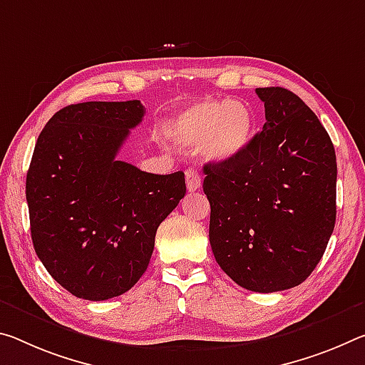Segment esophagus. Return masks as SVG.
<instances>
[{"mask_svg":"<svg viewBox=\"0 0 365 365\" xmlns=\"http://www.w3.org/2000/svg\"><path fill=\"white\" fill-rule=\"evenodd\" d=\"M185 180H187V188L188 192H196L201 187V177L200 173L195 169H187L185 170Z\"/></svg>","mask_w":365,"mask_h":365,"instance_id":"esophagus-1","label":"esophagus"}]
</instances>
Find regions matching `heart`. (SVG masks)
<instances>
[{
    "mask_svg": "<svg viewBox=\"0 0 365 365\" xmlns=\"http://www.w3.org/2000/svg\"><path fill=\"white\" fill-rule=\"evenodd\" d=\"M170 133L182 146H201L207 159L230 160L250 144L253 115L244 102L203 101L178 113Z\"/></svg>",
    "mask_w": 365,
    "mask_h": 365,
    "instance_id": "heart-1",
    "label": "heart"
}]
</instances>
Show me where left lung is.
Returning <instances> with one entry per match:
<instances>
[{
  "label": "left lung",
  "instance_id": "1",
  "mask_svg": "<svg viewBox=\"0 0 365 365\" xmlns=\"http://www.w3.org/2000/svg\"><path fill=\"white\" fill-rule=\"evenodd\" d=\"M266 123L244 153L205 165L210 242L230 279L253 292L299 286L327 250L336 221V154L304 101L258 88Z\"/></svg>",
  "mask_w": 365,
  "mask_h": 365
}]
</instances>
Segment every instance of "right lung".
<instances>
[{
	"instance_id": "1",
	"label": "right lung",
	"mask_w": 365,
	"mask_h": 365,
	"mask_svg": "<svg viewBox=\"0 0 365 365\" xmlns=\"http://www.w3.org/2000/svg\"><path fill=\"white\" fill-rule=\"evenodd\" d=\"M140 101L61 108L38 135L26 180L31 235L50 276L73 296H121L148 269L159 224L175 210L185 173L155 175L118 160Z\"/></svg>"
}]
</instances>
